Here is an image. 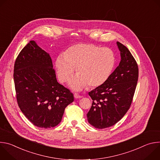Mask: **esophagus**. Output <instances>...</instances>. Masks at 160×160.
Instances as JSON below:
<instances>
[{
  "mask_svg": "<svg viewBox=\"0 0 160 160\" xmlns=\"http://www.w3.org/2000/svg\"><path fill=\"white\" fill-rule=\"evenodd\" d=\"M74 97H75V98H76V99H79V98H82L81 96H80L78 94H77V93H75L74 94Z\"/></svg>",
  "mask_w": 160,
  "mask_h": 160,
  "instance_id": "1",
  "label": "esophagus"
}]
</instances>
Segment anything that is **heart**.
I'll return each mask as SVG.
<instances>
[{"label": "heart", "mask_w": 160, "mask_h": 160, "mask_svg": "<svg viewBox=\"0 0 160 160\" xmlns=\"http://www.w3.org/2000/svg\"><path fill=\"white\" fill-rule=\"evenodd\" d=\"M115 56L108 48L92 43L74 45L56 59L57 75L62 83L67 82L77 69L78 75L71 80V87L79 90L87 85L98 87L108 79L115 64Z\"/></svg>", "instance_id": "heart-1"}]
</instances>
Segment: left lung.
Returning <instances> with one entry per match:
<instances>
[{"label": "left lung", "mask_w": 160, "mask_h": 160, "mask_svg": "<svg viewBox=\"0 0 160 160\" xmlns=\"http://www.w3.org/2000/svg\"><path fill=\"white\" fill-rule=\"evenodd\" d=\"M120 51L119 66L108 79L88 92L92 99L87 114L88 123L96 128H106L116 124L129 109L139 77L135 59L124 45L117 42Z\"/></svg>", "instance_id": "obj_1"}]
</instances>
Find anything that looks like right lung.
<instances>
[{"label": "right lung", "instance_id": "right-lung-1", "mask_svg": "<svg viewBox=\"0 0 160 160\" xmlns=\"http://www.w3.org/2000/svg\"><path fill=\"white\" fill-rule=\"evenodd\" d=\"M13 77L17 102L27 118L40 128L58 125L74 97L58 82L49 54L30 41L15 61Z\"/></svg>", "mask_w": 160, "mask_h": 160}]
</instances>
